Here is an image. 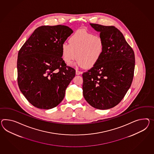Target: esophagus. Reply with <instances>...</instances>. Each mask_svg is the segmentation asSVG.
Segmentation results:
<instances>
[{"instance_id":"obj_1","label":"esophagus","mask_w":154,"mask_h":154,"mask_svg":"<svg viewBox=\"0 0 154 154\" xmlns=\"http://www.w3.org/2000/svg\"><path fill=\"white\" fill-rule=\"evenodd\" d=\"M81 72L79 71H77V70H76L75 71V74L77 75H79L80 74H81Z\"/></svg>"}]
</instances>
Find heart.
I'll return each mask as SVG.
<instances>
[{"instance_id":"b5f03b06","label":"heart","mask_w":154,"mask_h":154,"mask_svg":"<svg viewBox=\"0 0 154 154\" xmlns=\"http://www.w3.org/2000/svg\"><path fill=\"white\" fill-rule=\"evenodd\" d=\"M102 38L84 30L75 32L69 39V44L61 45L64 62L69 64L77 58V63L81 68H92L100 60L104 52Z\"/></svg>"}]
</instances>
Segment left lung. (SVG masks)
<instances>
[{
    "label": "left lung",
    "mask_w": 154,
    "mask_h": 154,
    "mask_svg": "<svg viewBox=\"0 0 154 154\" xmlns=\"http://www.w3.org/2000/svg\"><path fill=\"white\" fill-rule=\"evenodd\" d=\"M90 25L100 33L105 48L98 63L83 73V94L94 108L107 109L120 103L131 85L135 54L115 26Z\"/></svg>",
    "instance_id": "1"
}]
</instances>
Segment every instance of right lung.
Segmentation results:
<instances>
[{
  "label": "right lung",
  "mask_w": 154,
  "mask_h": 154,
  "mask_svg": "<svg viewBox=\"0 0 154 154\" xmlns=\"http://www.w3.org/2000/svg\"><path fill=\"white\" fill-rule=\"evenodd\" d=\"M73 32L62 25L39 26L19 50V89L37 108L48 109L59 105L75 76V70L67 66L61 58V45Z\"/></svg>",
  "instance_id": "obj_1"
}]
</instances>
